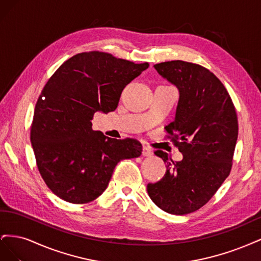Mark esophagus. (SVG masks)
<instances>
[{
    "instance_id": "obj_1",
    "label": "esophagus",
    "mask_w": 261,
    "mask_h": 261,
    "mask_svg": "<svg viewBox=\"0 0 261 261\" xmlns=\"http://www.w3.org/2000/svg\"><path fill=\"white\" fill-rule=\"evenodd\" d=\"M143 155H145V156H150V155H152V150L150 149L149 147L144 146V148H143Z\"/></svg>"
}]
</instances>
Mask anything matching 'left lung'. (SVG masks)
<instances>
[{
  "label": "left lung",
  "instance_id": "8db88e82",
  "mask_svg": "<svg viewBox=\"0 0 261 261\" xmlns=\"http://www.w3.org/2000/svg\"><path fill=\"white\" fill-rule=\"evenodd\" d=\"M153 67L179 93L174 121L164 128L183 159L171 162L167 152L155 151L167 172L147 192L163 211L187 215L206 204L230 174L238 116L225 87L207 68L179 60Z\"/></svg>",
  "mask_w": 261,
  "mask_h": 261
}]
</instances>
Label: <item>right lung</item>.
Listing matches in <instances>:
<instances>
[{
	"mask_svg": "<svg viewBox=\"0 0 261 261\" xmlns=\"http://www.w3.org/2000/svg\"><path fill=\"white\" fill-rule=\"evenodd\" d=\"M149 66L103 52L74 55L44 86L35 108L30 141L38 170L53 194L86 203L103 193L116 164L138 158L135 139H113L92 130L96 112L117 108L123 89Z\"/></svg>",
	"mask_w": 261,
	"mask_h": 261,
	"instance_id": "right-lung-1",
	"label": "right lung"
}]
</instances>
